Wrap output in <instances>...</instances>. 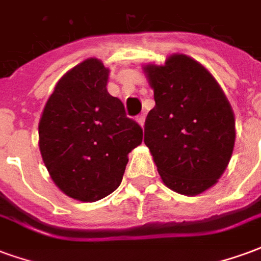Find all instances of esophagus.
Wrapping results in <instances>:
<instances>
[{
  "instance_id": "obj_1",
  "label": "esophagus",
  "mask_w": 261,
  "mask_h": 261,
  "mask_svg": "<svg viewBox=\"0 0 261 261\" xmlns=\"http://www.w3.org/2000/svg\"><path fill=\"white\" fill-rule=\"evenodd\" d=\"M137 121H138V124L141 125V127H144V123H145V116H144V114H140V116L137 117Z\"/></svg>"
}]
</instances>
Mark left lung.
I'll list each match as a JSON object with an SVG mask.
<instances>
[{"instance_id": "left-lung-1", "label": "left lung", "mask_w": 261, "mask_h": 261, "mask_svg": "<svg viewBox=\"0 0 261 261\" xmlns=\"http://www.w3.org/2000/svg\"><path fill=\"white\" fill-rule=\"evenodd\" d=\"M153 89L144 142L165 186L185 196L213 187L229 164L235 116L218 82L204 65L172 54L164 65H144Z\"/></svg>"}]
</instances>
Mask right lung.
<instances>
[{
    "label": "right lung",
    "instance_id": "add662e5",
    "mask_svg": "<svg viewBox=\"0 0 261 261\" xmlns=\"http://www.w3.org/2000/svg\"><path fill=\"white\" fill-rule=\"evenodd\" d=\"M109 69L88 59L61 76L39 121V148L56 186L71 198L93 202L121 183L128 153L142 128L108 92Z\"/></svg>",
    "mask_w": 261,
    "mask_h": 261
}]
</instances>
